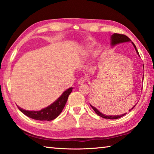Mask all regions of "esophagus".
<instances>
[{
	"instance_id": "1",
	"label": "esophagus",
	"mask_w": 154,
	"mask_h": 154,
	"mask_svg": "<svg viewBox=\"0 0 154 154\" xmlns=\"http://www.w3.org/2000/svg\"><path fill=\"white\" fill-rule=\"evenodd\" d=\"M85 82V78H83V77H82V78H80V79L78 80V84H82V83H83Z\"/></svg>"
}]
</instances>
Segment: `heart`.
Here are the masks:
<instances>
[{"label":"heart","instance_id":"heart-1","mask_svg":"<svg viewBox=\"0 0 154 154\" xmlns=\"http://www.w3.org/2000/svg\"><path fill=\"white\" fill-rule=\"evenodd\" d=\"M94 54V52H93L92 51H90L89 52V54H88V55L91 56V55H92V54Z\"/></svg>","mask_w":154,"mask_h":154}]
</instances>
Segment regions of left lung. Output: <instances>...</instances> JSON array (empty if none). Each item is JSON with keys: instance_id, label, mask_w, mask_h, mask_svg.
<instances>
[{"instance_id": "obj_1", "label": "left lung", "mask_w": 154, "mask_h": 154, "mask_svg": "<svg viewBox=\"0 0 154 154\" xmlns=\"http://www.w3.org/2000/svg\"><path fill=\"white\" fill-rule=\"evenodd\" d=\"M129 41H131V40H130V38H129L127 36L124 35H122V34L114 33L113 35L111 36V45H113V46L117 45V44H119V43H124V42H129ZM132 43L133 44L134 48H135V49H136L137 53L138 54H139V52H138V51H137L136 46H135L134 44L133 43H132ZM90 106H91V107H92V108L94 109V111H95V113H96V114L98 115L99 116L102 117V118H105V119H118V118H122V117H123L124 116H125V115L126 114V113H124V114L120 115V116H105V115L101 113L97 109H96V108L94 107V106H92L91 105H90ZM135 106H136V105H135L131 109H133ZM131 109H130V111H131Z\"/></svg>"}]
</instances>
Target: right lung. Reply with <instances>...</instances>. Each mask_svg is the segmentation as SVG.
Listing matches in <instances>:
<instances>
[{"instance_id":"obj_1","label":"right lung","mask_w":154,"mask_h":154,"mask_svg":"<svg viewBox=\"0 0 154 154\" xmlns=\"http://www.w3.org/2000/svg\"><path fill=\"white\" fill-rule=\"evenodd\" d=\"M72 88H69L63 92L55 102H54L48 107L44 108L40 111L25 110L17 105V108L26 116L32 119H36V120L51 121L56 119L61 113L65 105H66L69 96L72 92Z\"/></svg>"}]
</instances>
